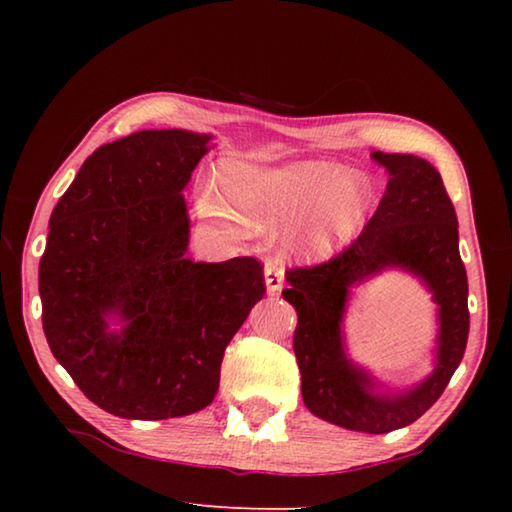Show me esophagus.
I'll return each instance as SVG.
<instances>
[{
  "mask_svg": "<svg viewBox=\"0 0 512 512\" xmlns=\"http://www.w3.org/2000/svg\"><path fill=\"white\" fill-rule=\"evenodd\" d=\"M264 280H266V291L275 296V293L282 291L284 284V268L277 259H268L264 266Z\"/></svg>",
  "mask_w": 512,
  "mask_h": 512,
  "instance_id": "obj_1",
  "label": "esophagus"
}]
</instances>
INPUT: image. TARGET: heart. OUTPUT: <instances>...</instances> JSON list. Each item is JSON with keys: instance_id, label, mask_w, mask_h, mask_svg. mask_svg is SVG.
I'll list each match as a JSON object with an SVG mask.
<instances>
[{"instance_id": "b5f03b06", "label": "heart", "mask_w": 512, "mask_h": 512, "mask_svg": "<svg viewBox=\"0 0 512 512\" xmlns=\"http://www.w3.org/2000/svg\"><path fill=\"white\" fill-rule=\"evenodd\" d=\"M225 192L198 198L201 212L225 235L244 239L253 230L293 225L287 246L302 257H327L359 235L370 210L366 178L334 162H293L277 169L237 167L225 176Z\"/></svg>"}]
</instances>
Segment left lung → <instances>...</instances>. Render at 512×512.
<instances>
[{
	"label": "left lung",
	"mask_w": 512,
	"mask_h": 512,
	"mask_svg": "<svg viewBox=\"0 0 512 512\" xmlns=\"http://www.w3.org/2000/svg\"><path fill=\"white\" fill-rule=\"evenodd\" d=\"M388 171L386 194L361 235L329 262L291 268L282 296L298 311L293 352L307 409L343 429L388 433L427 413L461 363L470 332L467 273L458 253V221L443 178L427 160L372 153ZM420 276L439 305L437 368L402 394H379L344 354L342 316L349 289L384 267Z\"/></svg>",
	"instance_id": "left-lung-1"
}]
</instances>
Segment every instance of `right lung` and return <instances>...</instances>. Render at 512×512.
I'll use <instances>...</instances> for the list:
<instances>
[{"label": "right lung", "mask_w": 512, "mask_h": 512, "mask_svg": "<svg viewBox=\"0 0 512 512\" xmlns=\"http://www.w3.org/2000/svg\"><path fill=\"white\" fill-rule=\"evenodd\" d=\"M210 140L173 128L103 144L51 212L42 329L83 395L119 418L212 404L223 352L266 293L255 257H187L183 189ZM112 317L121 330L109 329Z\"/></svg>", "instance_id": "right-lung-1"}]
</instances>
